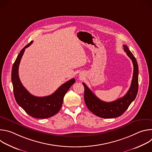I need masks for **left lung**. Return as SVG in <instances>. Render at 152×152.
I'll list each match as a JSON object with an SVG mask.
<instances>
[{"mask_svg":"<svg viewBox=\"0 0 152 152\" xmlns=\"http://www.w3.org/2000/svg\"><path fill=\"white\" fill-rule=\"evenodd\" d=\"M124 50L131 58L134 65V73L131 85L127 93L121 98L111 102L100 100L84 83V100L88 110L96 115L104 118H113L121 115L135 100L138 90V66L137 61L126 45Z\"/></svg>","mask_w":152,"mask_h":152,"instance_id":"8db88e82","label":"left lung"}]
</instances>
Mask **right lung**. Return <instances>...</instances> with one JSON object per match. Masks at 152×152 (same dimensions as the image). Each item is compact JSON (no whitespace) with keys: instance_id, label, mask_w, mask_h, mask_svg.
I'll list each match as a JSON object with an SVG mask.
<instances>
[{"instance_id":"1","label":"right lung","mask_w":152,"mask_h":152,"mask_svg":"<svg viewBox=\"0 0 152 152\" xmlns=\"http://www.w3.org/2000/svg\"><path fill=\"white\" fill-rule=\"evenodd\" d=\"M32 42V41L20 51L12 66L11 80L14 95L17 104L30 116L37 118H47L59 112L62 104L64 97L75 82V79H72L62 84L50 96L37 97L30 94L20 82L18 67L25 49L29 47Z\"/></svg>"}]
</instances>
